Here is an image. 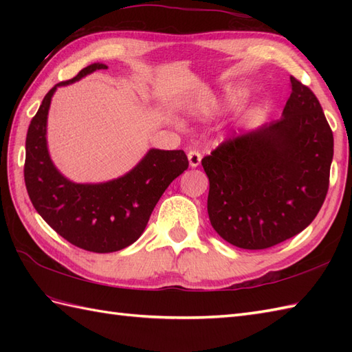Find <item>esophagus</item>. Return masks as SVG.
I'll return each mask as SVG.
<instances>
[{"instance_id":"34e87169","label":"esophagus","mask_w":352,"mask_h":352,"mask_svg":"<svg viewBox=\"0 0 352 352\" xmlns=\"http://www.w3.org/2000/svg\"><path fill=\"white\" fill-rule=\"evenodd\" d=\"M188 159H189L190 168H197V166H199L203 155H201V153L197 151V149H190V151L188 153Z\"/></svg>"}]
</instances>
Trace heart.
Listing matches in <instances>:
<instances>
[{"mask_svg": "<svg viewBox=\"0 0 352 352\" xmlns=\"http://www.w3.org/2000/svg\"><path fill=\"white\" fill-rule=\"evenodd\" d=\"M219 107H221V104L218 101H207V102H203L201 110H203L204 113H213V111L218 110Z\"/></svg>", "mask_w": 352, "mask_h": 352, "instance_id": "obj_1", "label": "heart"}]
</instances>
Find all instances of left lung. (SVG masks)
I'll use <instances>...</instances> for the list:
<instances>
[{
	"mask_svg": "<svg viewBox=\"0 0 352 352\" xmlns=\"http://www.w3.org/2000/svg\"><path fill=\"white\" fill-rule=\"evenodd\" d=\"M283 115L203 159L207 212L223 241L265 250L301 233L327 197L333 131L310 89L290 77Z\"/></svg>",
	"mask_w": 352,
	"mask_h": 352,
	"instance_id": "8db88e82",
	"label": "left lung"
}]
</instances>
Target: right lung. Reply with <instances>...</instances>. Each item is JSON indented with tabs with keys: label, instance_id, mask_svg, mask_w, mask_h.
Here are the masks:
<instances>
[{
	"label": "right lung",
	"instance_id": "add662e5",
	"mask_svg": "<svg viewBox=\"0 0 352 352\" xmlns=\"http://www.w3.org/2000/svg\"><path fill=\"white\" fill-rule=\"evenodd\" d=\"M107 65L92 63L45 95L25 140L24 178L28 197L43 221L66 241L92 252H115L144 233L155 204L178 175L188 169L184 151L151 148L126 174L102 183H76L52 163L47 121L52 95Z\"/></svg>",
	"mask_w": 352,
	"mask_h": 352
}]
</instances>
